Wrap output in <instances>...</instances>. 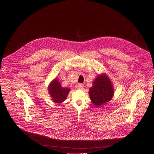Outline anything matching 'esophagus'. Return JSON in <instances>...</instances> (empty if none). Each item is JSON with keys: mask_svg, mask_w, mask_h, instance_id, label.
I'll return each instance as SVG.
<instances>
[{"mask_svg": "<svg viewBox=\"0 0 154 154\" xmlns=\"http://www.w3.org/2000/svg\"><path fill=\"white\" fill-rule=\"evenodd\" d=\"M77 86V88H79L80 90H82L83 88V86H83V85L82 83H79Z\"/></svg>", "mask_w": 154, "mask_h": 154, "instance_id": "1", "label": "esophagus"}]
</instances>
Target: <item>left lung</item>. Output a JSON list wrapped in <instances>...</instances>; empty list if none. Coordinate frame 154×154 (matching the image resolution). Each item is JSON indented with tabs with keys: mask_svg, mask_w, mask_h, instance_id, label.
Returning <instances> with one entry per match:
<instances>
[{
	"mask_svg": "<svg viewBox=\"0 0 154 154\" xmlns=\"http://www.w3.org/2000/svg\"><path fill=\"white\" fill-rule=\"evenodd\" d=\"M90 88L89 95L91 102L99 107L110 100L114 95L112 82L105 74L99 75Z\"/></svg>",
	"mask_w": 154,
	"mask_h": 154,
	"instance_id": "1",
	"label": "left lung"
}]
</instances>
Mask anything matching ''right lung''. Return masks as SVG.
I'll list each match as a JSON object with an SVG mask.
<instances>
[{"label":"right lung","mask_w":154,"mask_h":154,"mask_svg":"<svg viewBox=\"0 0 154 154\" xmlns=\"http://www.w3.org/2000/svg\"><path fill=\"white\" fill-rule=\"evenodd\" d=\"M49 93L52 98V99L55 103H62L67 98V96L70 91L68 88L61 86L58 79H55L50 83L48 87Z\"/></svg>","instance_id":"obj_1"}]
</instances>
